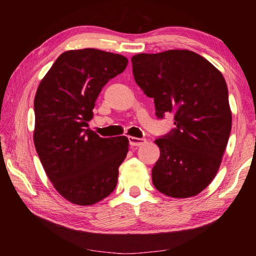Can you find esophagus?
<instances>
[{
    "label": "esophagus",
    "mask_w": 256,
    "mask_h": 256,
    "mask_svg": "<svg viewBox=\"0 0 256 256\" xmlns=\"http://www.w3.org/2000/svg\"><path fill=\"white\" fill-rule=\"evenodd\" d=\"M130 144L131 146H144L146 142V138H134V136H130L128 138Z\"/></svg>",
    "instance_id": "obj_1"
}]
</instances>
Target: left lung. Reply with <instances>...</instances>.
I'll list each match as a JSON object with an SVG mask.
<instances>
[{
	"label": "left lung",
	"instance_id": "obj_1",
	"mask_svg": "<svg viewBox=\"0 0 256 256\" xmlns=\"http://www.w3.org/2000/svg\"><path fill=\"white\" fill-rule=\"evenodd\" d=\"M136 84L154 98L156 115L174 114L176 128L156 138L160 157L152 183L167 196H196L214 178L232 131L228 89L218 68L188 50L136 54Z\"/></svg>",
	"mask_w": 256,
	"mask_h": 256
}]
</instances>
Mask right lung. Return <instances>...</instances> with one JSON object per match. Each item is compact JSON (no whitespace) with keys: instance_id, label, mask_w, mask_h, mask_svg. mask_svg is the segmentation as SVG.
<instances>
[{"instance_id":"add662e5","label":"right lung","mask_w":256,"mask_h":256,"mask_svg":"<svg viewBox=\"0 0 256 256\" xmlns=\"http://www.w3.org/2000/svg\"><path fill=\"white\" fill-rule=\"evenodd\" d=\"M128 62L123 55L94 48L68 50L38 86L34 148L55 190L73 204L92 206L118 184L128 138H100L86 128L102 86Z\"/></svg>"}]
</instances>
